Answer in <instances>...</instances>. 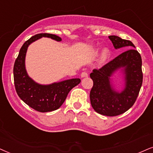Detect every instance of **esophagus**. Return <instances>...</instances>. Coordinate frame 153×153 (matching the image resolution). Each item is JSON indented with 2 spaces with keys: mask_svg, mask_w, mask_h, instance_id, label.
Instances as JSON below:
<instances>
[{
  "mask_svg": "<svg viewBox=\"0 0 153 153\" xmlns=\"http://www.w3.org/2000/svg\"><path fill=\"white\" fill-rule=\"evenodd\" d=\"M88 76V74L86 72H82L81 73V78H86Z\"/></svg>",
  "mask_w": 153,
  "mask_h": 153,
  "instance_id": "obj_1",
  "label": "esophagus"
}]
</instances>
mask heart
Wrapping results in <instances>:
<instances>
[{"mask_svg": "<svg viewBox=\"0 0 153 153\" xmlns=\"http://www.w3.org/2000/svg\"><path fill=\"white\" fill-rule=\"evenodd\" d=\"M97 52V49H92V53H96ZM110 56H111V52L109 48L107 47H104L102 49L101 53H100V59H99V63L100 65H104L109 61Z\"/></svg>", "mask_w": 153, "mask_h": 153, "instance_id": "obj_1", "label": "heart"}]
</instances>
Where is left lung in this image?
I'll list each match as a JSON object with an SVG mask.
<instances>
[{
  "label": "left lung",
  "instance_id": "1",
  "mask_svg": "<svg viewBox=\"0 0 153 153\" xmlns=\"http://www.w3.org/2000/svg\"><path fill=\"white\" fill-rule=\"evenodd\" d=\"M116 49L136 48L129 40L109 36ZM119 71L123 75L124 88L116 89L111 77ZM93 87L90 91L91 105L102 115L114 117L124 113L134 104L143 83L142 59L134 49L123 52L103 67L90 73Z\"/></svg>",
  "mask_w": 153,
  "mask_h": 153
}]
</instances>
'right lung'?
<instances>
[{"mask_svg": "<svg viewBox=\"0 0 153 153\" xmlns=\"http://www.w3.org/2000/svg\"><path fill=\"white\" fill-rule=\"evenodd\" d=\"M42 37L51 38L61 42L55 34H38L23 44L15 60L13 68L15 90L20 98L31 108L40 112L56 110L63 104L71 89L80 82V78H73L49 85H42L29 76L25 68V57L28 46Z\"/></svg>", "mask_w": 153, "mask_h": 153, "instance_id": "1", "label": "right lung"}]
</instances>
